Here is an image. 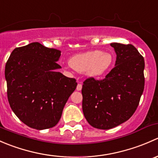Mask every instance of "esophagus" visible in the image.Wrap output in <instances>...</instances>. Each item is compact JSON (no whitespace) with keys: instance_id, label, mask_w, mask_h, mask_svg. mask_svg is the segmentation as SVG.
Segmentation results:
<instances>
[{"instance_id":"esophagus-1","label":"esophagus","mask_w":158,"mask_h":158,"mask_svg":"<svg viewBox=\"0 0 158 158\" xmlns=\"http://www.w3.org/2000/svg\"><path fill=\"white\" fill-rule=\"evenodd\" d=\"M82 84H78L77 86H76V90H77V91H81V90H82Z\"/></svg>"}]
</instances>
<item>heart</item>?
<instances>
[{
	"label": "heart",
	"mask_w": 158,
	"mask_h": 158,
	"mask_svg": "<svg viewBox=\"0 0 158 158\" xmlns=\"http://www.w3.org/2000/svg\"><path fill=\"white\" fill-rule=\"evenodd\" d=\"M113 56L110 52L92 50L76 54L69 60V66L79 73H85L89 77H99L111 67Z\"/></svg>",
	"instance_id": "1"
}]
</instances>
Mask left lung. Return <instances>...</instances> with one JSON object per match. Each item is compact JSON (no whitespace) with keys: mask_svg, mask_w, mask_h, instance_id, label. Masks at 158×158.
Listing matches in <instances>:
<instances>
[{"mask_svg":"<svg viewBox=\"0 0 158 158\" xmlns=\"http://www.w3.org/2000/svg\"><path fill=\"white\" fill-rule=\"evenodd\" d=\"M114 67L102 80L87 79L82 89V111L90 125L108 130L128 121L144 87V60L131 44L111 43Z\"/></svg>","mask_w":158,"mask_h":158,"instance_id":"left-lung-1","label":"left lung"}]
</instances>
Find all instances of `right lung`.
<instances>
[{
  "instance_id": "1",
  "label": "right lung",
  "mask_w": 158,
  "mask_h": 158,
  "mask_svg": "<svg viewBox=\"0 0 158 158\" xmlns=\"http://www.w3.org/2000/svg\"><path fill=\"white\" fill-rule=\"evenodd\" d=\"M61 51L38 42L17 47L5 66L9 104L22 122L36 130L52 128L60 121L77 82L57 71Z\"/></svg>"
}]
</instances>
